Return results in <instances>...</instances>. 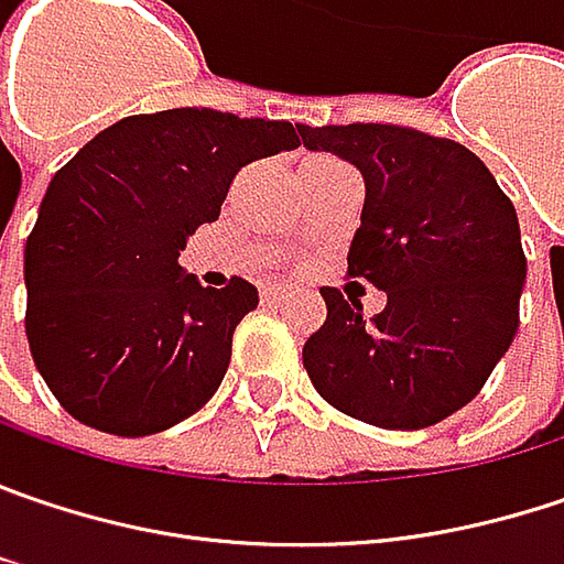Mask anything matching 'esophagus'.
I'll use <instances>...</instances> for the list:
<instances>
[{
    "mask_svg": "<svg viewBox=\"0 0 564 564\" xmlns=\"http://www.w3.org/2000/svg\"><path fill=\"white\" fill-rule=\"evenodd\" d=\"M261 300H264V303H283V300H286V290H283V286H264V290H261Z\"/></svg>",
    "mask_w": 564,
    "mask_h": 564,
    "instance_id": "1",
    "label": "esophagus"
}]
</instances>
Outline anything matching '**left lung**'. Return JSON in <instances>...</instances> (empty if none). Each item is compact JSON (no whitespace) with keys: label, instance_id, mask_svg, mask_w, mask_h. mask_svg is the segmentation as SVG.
Segmentation results:
<instances>
[{"label":"left lung","instance_id":"8db88e82","mask_svg":"<svg viewBox=\"0 0 564 564\" xmlns=\"http://www.w3.org/2000/svg\"><path fill=\"white\" fill-rule=\"evenodd\" d=\"M300 137L360 169L348 274L386 290V310L364 318L357 300L322 286L328 315L303 367L338 412L431 427L479 395L517 335L527 258L513 204L476 152L444 137L395 123H300Z\"/></svg>","mask_w":564,"mask_h":564}]
</instances>
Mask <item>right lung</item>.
Masks as SVG:
<instances>
[{
  "label": "right lung",
  "instance_id": "1",
  "mask_svg": "<svg viewBox=\"0 0 564 564\" xmlns=\"http://www.w3.org/2000/svg\"><path fill=\"white\" fill-rule=\"evenodd\" d=\"M296 147L286 120L172 108L117 120L53 175L24 246V332L76 421L147 437L210 402L258 290L200 286L178 254L242 165Z\"/></svg>",
  "mask_w": 564,
  "mask_h": 564
}]
</instances>
